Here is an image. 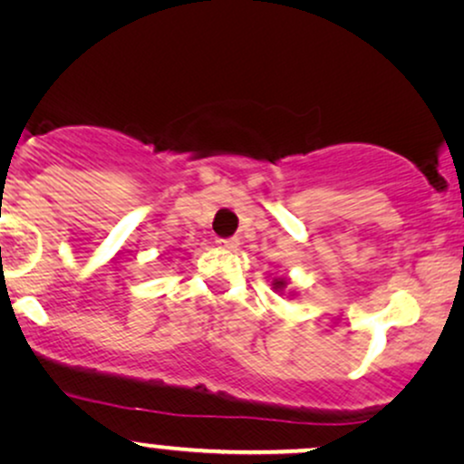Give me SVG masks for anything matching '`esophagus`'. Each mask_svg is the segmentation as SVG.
<instances>
[{
	"label": "esophagus",
	"mask_w": 464,
	"mask_h": 464,
	"mask_svg": "<svg viewBox=\"0 0 464 464\" xmlns=\"http://www.w3.org/2000/svg\"><path fill=\"white\" fill-rule=\"evenodd\" d=\"M216 244H218V246H220V248L233 250V248H237L239 239H237V237H228V239H216Z\"/></svg>",
	"instance_id": "1"
}]
</instances>
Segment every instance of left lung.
Returning a JSON list of instances; mask_svg holds the SVG:
<instances>
[{
    "label": "left lung",
    "instance_id": "left-lung-1",
    "mask_svg": "<svg viewBox=\"0 0 464 464\" xmlns=\"http://www.w3.org/2000/svg\"><path fill=\"white\" fill-rule=\"evenodd\" d=\"M289 283H291V278H286V276H274L272 289H274V293H278V295H286L293 300V297H297V293L289 289Z\"/></svg>",
    "mask_w": 464,
    "mask_h": 464
}]
</instances>
